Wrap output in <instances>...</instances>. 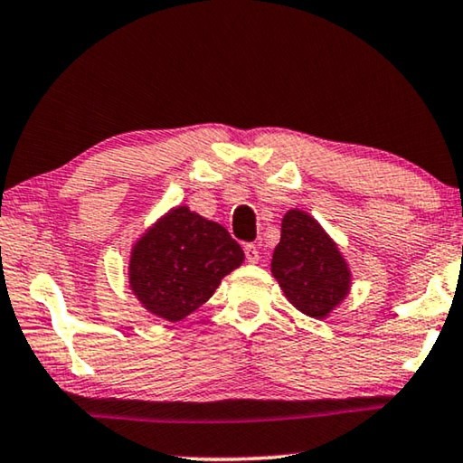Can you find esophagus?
Wrapping results in <instances>:
<instances>
[{"label":"esophagus","mask_w":463,"mask_h":463,"mask_svg":"<svg viewBox=\"0 0 463 463\" xmlns=\"http://www.w3.org/2000/svg\"><path fill=\"white\" fill-rule=\"evenodd\" d=\"M245 255H247V261L249 263H258L260 261V251H258V247H255L253 243L245 245Z\"/></svg>","instance_id":"1"}]
</instances>
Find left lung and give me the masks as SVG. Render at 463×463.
Returning <instances> with one entry per match:
<instances>
[{"label": "left lung", "mask_w": 463, "mask_h": 463, "mask_svg": "<svg viewBox=\"0 0 463 463\" xmlns=\"http://www.w3.org/2000/svg\"><path fill=\"white\" fill-rule=\"evenodd\" d=\"M271 274L286 300L313 319H326L350 295L352 271L340 247L309 212L298 208L282 218Z\"/></svg>", "instance_id": "1"}]
</instances>
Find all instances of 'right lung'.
Wrapping results in <instances>:
<instances>
[{
	"label": "right lung",
	"instance_id": "1",
	"mask_svg": "<svg viewBox=\"0 0 463 463\" xmlns=\"http://www.w3.org/2000/svg\"><path fill=\"white\" fill-rule=\"evenodd\" d=\"M243 261V249L222 224L175 205L131 245L129 290L154 317L177 324Z\"/></svg>",
	"mask_w": 463,
	"mask_h": 463
}]
</instances>
